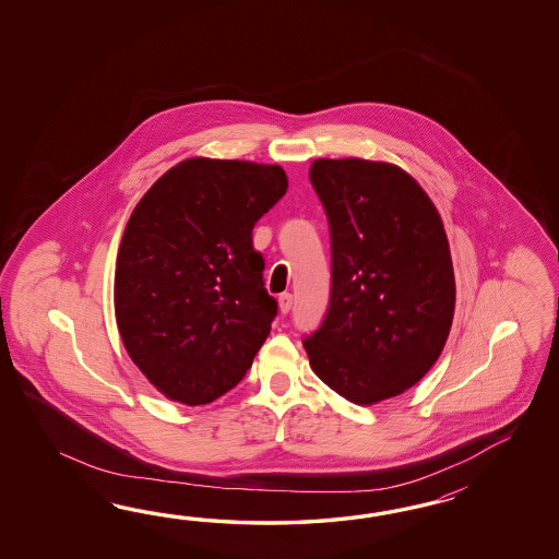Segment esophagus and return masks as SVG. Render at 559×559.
<instances>
[{"label": "esophagus", "mask_w": 559, "mask_h": 559, "mask_svg": "<svg viewBox=\"0 0 559 559\" xmlns=\"http://www.w3.org/2000/svg\"><path fill=\"white\" fill-rule=\"evenodd\" d=\"M277 301H280V311L287 313V311L292 309V306H294V296H292V294H282Z\"/></svg>", "instance_id": "1"}]
</instances>
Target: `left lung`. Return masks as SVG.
<instances>
[{
    "label": "left lung",
    "instance_id": "obj_1",
    "mask_svg": "<svg viewBox=\"0 0 559 559\" xmlns=\"http://www.w3.org/2000/svg\"><path fill=\"white\" fill-rule=\"evenodd\" d=\"M309 179L332 236L330 308L304 340L309 366L347 402L378 404L416 385L448 342L450 241L428 193L402 167L316 159Z\"/></svg>",
    "mask_w": 559,
    "mask_h": 559
}]
</instances>
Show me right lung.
Returning a JSON list of instances; mask_svg holds the SVG:
<instances>
[{
    "label": "right lung",
    "instance_id": "add662e5",
    "mask_svg": "<svg viewBox=\"0 0 559 559\" xmlns=\"http://www.w3.org/2000/svg\"><path fill=\"white\" fill-rule=\"evenodd\" d=\"M287 191L280 166L190 157L131 212L114 306L131 361L157 392L210 404L236 388L272 330L255 222Z\"/></svg>",
    "mask_w": 559,
    "mask_h": 559
}]
</instances>
